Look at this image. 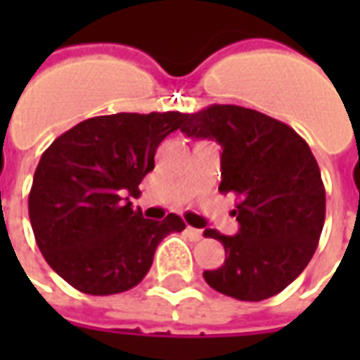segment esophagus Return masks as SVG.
<instances>
[{
	"label": "esophagus",
	"instance_id": "esophagus-1",
	"mask_svg": "<svg viewBox=\"0 0 360 360\" xmlns=\"http://www.w3.org/2000/svg\"><path fill=\"white\" fill-rule=\"evenodd\" d=\"M187 235L193 241H200L202 239V229H195V227H187Z\"/></svg>",
	"mask_w": 360,
	"mask_h": 360
}]
</instances>
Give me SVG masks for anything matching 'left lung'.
Instances as JSON below:
<instances>
[{
	"instance_id": "1",
	"label": "left lung",
	"mask_w": 360,
	"mask_h": 360,
	"mask_svg": "<svg viewBox=\"0 0 360 360\" xmlns=\"http://www.w3.org/2000/svg\"><path fill=\"white\" fill-rule=\"evenodd\" d=\"M181 131L219 142V193L239 196L237 235L204 231L226 249V262L204 271L206 283L239 301L281 293L307 268L324 227V183L309 144L278 119L229 103L187 113Z\"/></svg>"
}]
</instances>
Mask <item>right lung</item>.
<instances>
[{"instance_id": "obj_1", "label": "right lung", "mask_w": 360, "mask_h": 360, "mask_svg": "<svg viewBox=\"0 0 360 360\" xmlns=\"http://www.w3.org/2000/svg\"><path fill=\"white\" fill-rule=\"evenodd\" d=\"M187 113H115L86 119L51 142L28 195L36 245L51 270L89 295L123 293L148 274L160 241L183 231L167 214L144 219L129 196L154 169L160 142Z\"/></svg>"}]
</instances>
